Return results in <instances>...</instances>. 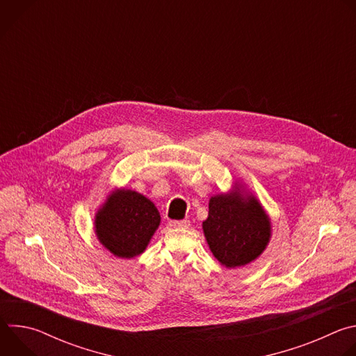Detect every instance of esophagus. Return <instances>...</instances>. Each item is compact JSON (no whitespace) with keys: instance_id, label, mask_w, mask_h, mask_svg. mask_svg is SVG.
Returning <instances> with one entry per match:
<instances>
[{"instance_id":"esophagus-1","label":"esophagus","mask_w":356,"mask_h":356,"mask_svg":"<svg viewBox=\"0 0 356 356\" xmlns=\"http://www.w3.org/2000/svg\"><path fill=\"white\" fill-rule=\"evenodd\" d=\"M169 225H170L172 228H176V229H186V228L190 227V221H187V220L176 221V220H175V221H170Z\"/></svg>"}]
</instances>
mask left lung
Listing matches in <instances>:
<instances>
[{
    "instance_id": "obj_1",
    "label": "left lung",
    "mask_w": 356,
    "mask_h": 356,
    "mask_svg": "<svg viewBox=\"0 0 356 356\" xmlns=\"http://www.w3.org/2000/svg\"><path fill=\"white\" fill-rule=\"evenodd\" d=\"M202 231L213 255L225 268H239L255 261L272 235L270 218L258 198L239 187L210 198Z\"/></svg>"
}]
</instances>
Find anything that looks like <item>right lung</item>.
I'll use <instances>...</instances> for the list:
<instances>
[{
	"mask_svg": "<svg viewBox=\"0 0 356 356\" xmlns=\"http://www.w3.org/2000/svg\"><path fill=\"white\" fill-rule=\"evenodd\" d=\"M161 224V214L143 194L118 188L113 191L95 214L98 241L114 257L131 259L146 249Z\"/></svg>",
	"mask_w": 356,
	"mask_h": 356,
	"instance_id": "1",
	"label": "right lung"
}]
</instances>
